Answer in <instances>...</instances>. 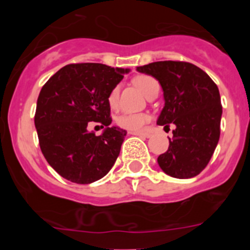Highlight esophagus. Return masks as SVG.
Listing matches in <instances>:
<instances>
[{
	"label": "esophagus",
	"instance_id": "esophagus-1",
	"mask_svg": "<svg viewBox=\"0 0 250 250\" xmlns=\"http://www.w3.org/2000/svg\"><path fill=\"white\" fill-rule=\"evenodd\" d=\"M129 134L138 135V137H144V138H150L151 137V134H148V133H144V132H129Z\"/></svg>",
	"mask_w": 250,
	"mask_h": 250
}]
</instances>
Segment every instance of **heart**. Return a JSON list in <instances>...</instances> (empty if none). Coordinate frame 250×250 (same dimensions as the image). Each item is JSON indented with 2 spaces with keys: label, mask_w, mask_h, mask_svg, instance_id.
Here are the masks:
<instances>
[{
  "label": "heart",
  "mask_w": 250,
  "mask_h": 250,
  "mask_svg": "<svg viewBox=\"0 0 250 250\" xmlns=\"http://www.w3.org/2000/svg\"><path fill=\"white\" fill-rule=\"evenodd\" d=\"M134 84L147 97L151 90L157 87L158 82L153 77L147 76V75H141V76L134 78ZM118 94H120V88L116 85L111 89L109 97H107V102H109L111 107H115L117 105ZM148 121H150V116L143 112L122 113V115L116 118V123H117L118 127L130 130V132L143 130V128L145 127L146 123H148Z\"/></svg>",
  "instance_id": "1"
}]
</instances>
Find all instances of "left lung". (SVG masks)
Masks as SVG:
<instances>
[{"label": "left lung", "mask_w": 250, "mask_h": 250, "mask_svg": "<svg viewBox=\"0 0 250 250\" xmlns=\"http://www.w3.org/2000/svg\"><path fill=\"white\" fill-rule=\"evenodd\" d=\"M137 70L155 77L163 89L165 107L157 125H175L167 152L157 158L161 169L178 179L198 175L220 138L223 107L218 85L202 69L186 62H155Z\"/></svg>", "instance_id": "left-lung-1"}]
</instances>
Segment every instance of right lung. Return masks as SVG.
I'll return each mask as SVG.
<instances>
[{
  "label": "right lung",
  "mask_w": 250,
  "mask_h": 250,
  "mask_svg": "<svg viewBox=\"0 0 250 250\" xmlns=\"http://www.w3.org/2000/svg\"><path fill=\"white\" fill-rule=\"evenodd\" d=\"M127 72L129 69L97 62L69 64L42 87L35 113L40 147L50 167L66 180L94 183L115 165L127 132L109 127L107 97ZM92 122L105 127L102 136L87 132Z\"/></svg>",
  "instance_id": "obj_1"
}]
</instances>
